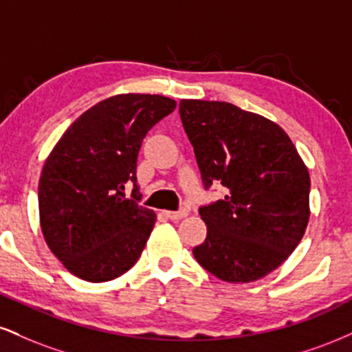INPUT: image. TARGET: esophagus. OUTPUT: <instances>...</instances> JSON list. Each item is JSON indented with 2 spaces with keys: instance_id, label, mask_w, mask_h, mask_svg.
Wrapping results in <instances>:
<instances>
[{
  "instance_id": "1",
  "label": "esophagus",
  "mask_w": 352,
  "mask_h": 352,
  "mask_svg": "<svg viewBox=\"0 0 352 352\" xmlns=\"http://www.w3.org/2000/svg\"><path fill=\"white\" fill-rule=\"evenodd\" d=\"M164 215L168 218V220H182L188 215L187 210H180V212H164Z\"/></svg>"
}]
</instances>
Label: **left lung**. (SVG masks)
I'll list each match as a JSON object with an SVG mask.
<instances>
[{
  "label": "left lung",
  "mask_w": 352,
  "mask_h": 352,
  "mask_svg": "<svg viewBox=\"0 0 352 352\" xmlns=\"http://www.w3.org/2000/svg\"><path fill=\"white\" fill-rule=\"evenodd\" d=\"M205 188L225 199L200 208L207 238L199 263L228 283H252L288 260L309 221V172L289 135L273 120L218 100H180Z\"/></svg>",
  "instance_id": "obj_1"
}]
</instances>
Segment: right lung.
I'll list each match as a JSON object with an SVG mask.
<instances>
[{"instance_id":"1","label":"right lung","mask_w":352,"mask_h":352,"mask_svg":"<svg viewBox=\"0 0 352 352\" xmlns=\"http://www.w3.org/2000/svg\"><path fill=\"white\" fill-rule=\"evenodd\" d=\"M177 102L159 94H117L87 109L52 147L39 177L44 240L67 272L91 283L119 278L137 263L153 225L125 185L137 182L144 137Z\"/></svg>"}]
</instances>
